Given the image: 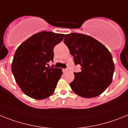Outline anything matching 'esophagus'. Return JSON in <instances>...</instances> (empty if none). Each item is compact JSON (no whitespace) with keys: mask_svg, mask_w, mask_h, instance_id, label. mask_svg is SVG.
<instances>
[{"mask_svg":"<svg viewBox=\"0 0 128 128\" xmlns=\"http://www.w3.org/2000/svg\"><path fill=\"white\" fill-rule=\"evenodd\" d=\"M62 72L63 73H66V72H68L67 69H62Z\"/></svg>","mask_w":128,"mask_h":128,"instance_id":"esophagus-1","label":"esophagus"}]
</instances>
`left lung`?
<instances>
[{
  "instance_id": "left-lung-1",
  "label": "left lung",
  "mask_w": 128,
  "mask_h": 128,
  "mask_svg": "<svg viewBox=\"0 0 128 128\" xmlns=\"http://www.w3.org/2000/svg\"><path fill=\"white\" fill-rule=\"evenodd\" d=\"M64 42L81 72L74 73L70 84L72 90L84 98L100 95L112 82L115 65L112 54L102 44L89 35L72 33L64 36Z\"/></svg>"
}]
</instances>
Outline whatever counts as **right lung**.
<instances>
[{"label":"right lung","instance_id":"add662e5","mask_svg":"<svg viewBox=\"0 0 128 128\" xmlns=\"http://www.w3.org/2000/svg\"><path fill=\"white\" fill-rule=\"evenodd\" d=\"M64 35L52 32L34 34L18 47L13 56L12 71L23 93L34 99L49 97L62 74V69L46 67L53 60V48Z\"/></svg>","mask_w":128,"mask_h":128}]
</instances>
